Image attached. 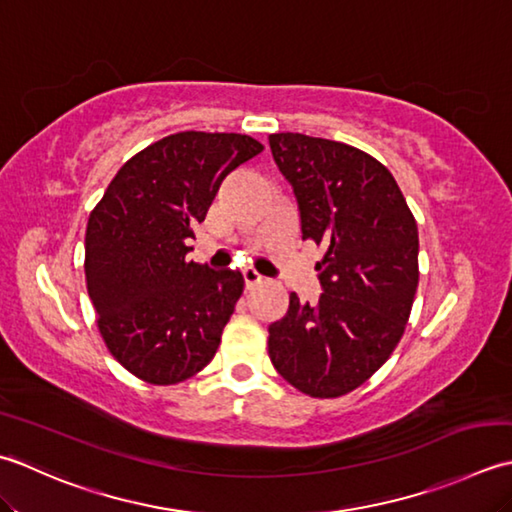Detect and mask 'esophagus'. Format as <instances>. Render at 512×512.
Segmentation results:
<instances>
[{"label": "esophagus", "instance_id": "1", "mask_svg": "<svg viewBox=\"0 0 512 512\" xmlns=\"http://www.w3.org/2000/svg\"><path fill=\"white\" fill-rule=\"evenodd\" d=\"M243 278H245V287H247V289H254V287L265 283V278L260 276L256 269H245V271H243Z\"/></svg>", "mask_w": 512, "mask_h": 512}]
</instances>
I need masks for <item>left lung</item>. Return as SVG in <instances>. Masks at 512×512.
Wrapping results in <instances>:
<instances>
[{"mask_svg": "<svg viewBox=\"0 0 512 512\" xmlns=\"http://www.w3.org/2000/svg\"><path fill=\"white\" fill-rule=\"evenodd\" d=\"M294 187L302 241L322 249V294L269 325V358L311 398H340L367 382L404 336L420 280L415 216L393 174L353 145L298 132L269 134Z\"/></svg>", "mask_w": 512, "mask_h": 512, "instance_id": "obj_1", "label": "left lung"}]
</instances>
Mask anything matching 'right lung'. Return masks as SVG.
<instances>
[{"label": "right lung", "mask_w": 512, "mask_h": 512, "mask_svg": "<svg viewBox=\"0 0 512 512\" xmlns=\"http://www.w3.org/2000/svg\"><path fill=\"white\" fill-rule=\"evenodd\" d=\"M263 143L236 132H176L123 163L86 227V287L108 351L168 387L212 362L245 280L185 260L218 187Z\"/></svg>", "instance_id": "right-lung-1"}]
</instances>
